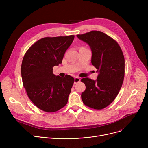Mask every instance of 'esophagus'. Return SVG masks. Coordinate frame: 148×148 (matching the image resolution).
Returning a JSON list of instances; mask_svg holds the SVG:
<instances>
[{
    "mask_svg": "<svg viewBox=\"0 0 148 148\" xmlns=\"http://www.w3.org/2000/svg\"><path fill=\"white\" fill-rule=\"evenodd\" d=\"M79 78L78 77H75L74 78V84H77V82H78L79 81Z\"/></svg>",
    "mask_w": 148,
    "mask_h": 148,
    "instance_id": "34e87169",
    "label": "esophagus"
}]
</instances>
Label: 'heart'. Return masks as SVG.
<instances>
[{"mask_svg": "<svg viewBox=\"0 0 148 148\" xmlns=\"http://www.w3.org/2000/svg\"><path fill=\"white\" fill-rule=\"evenodd\" d=\"M81 48H82V47H81Z\"/></svg>", "mask_w": 148, "mask_h": 148, "instance_id": "obj_1", "label": "heart"}]
</instances>
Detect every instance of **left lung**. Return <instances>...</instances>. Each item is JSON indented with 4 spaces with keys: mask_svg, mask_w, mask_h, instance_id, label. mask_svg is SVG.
<instances>
[{
    "mask_svg": "<svg viewBox=\"0 0 148 148\" xmlns=\"http://www.w3.org/2000/svg\"><path fill=\"white\" fill-rule=\"evenodd\" d=\"M77 36L90 46L91 63L98 73L96 80L81 79L86 87L81 94L82 101L90 108L103 109L114 101L122 87L125 75L123 53L117 42L102 32L93 30Z\"/></svg>",
    "mask_w": 148,
    "mask_h": 148,
    "instance_id": "1",
    "label": "left lung"
}]
</instances>
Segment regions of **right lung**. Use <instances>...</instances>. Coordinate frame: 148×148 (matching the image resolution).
I'll return each mask as SVG.
<instances>
[{"label":"right lung","instance_id":"obj_1","mask_svg":"<svg viewBox=\"0 0 148 148\" xmlns=\"http://www.w3.org/2000/svg\"><path fill=\"white\" fill-rule=\"evenodd\" d=\"M74 35L45 37L34 43L23 58L21 74L27 94L42 111L54 112L67 104L74 79L54 75L53 67L62 62Z\"/></svg>","mask_w":148,"mask_h":148}]
</instances>
